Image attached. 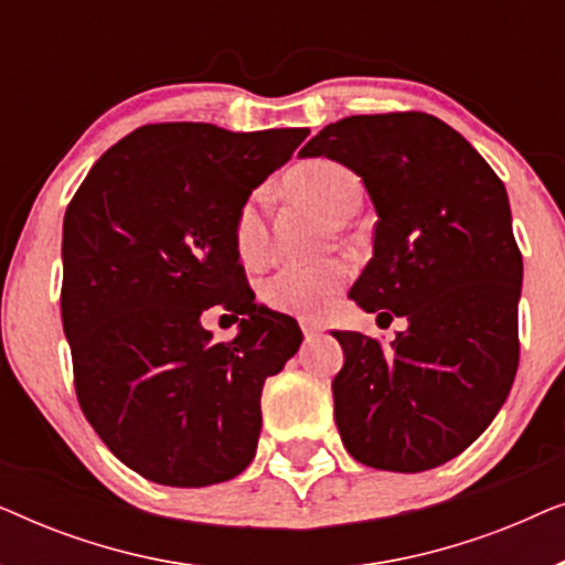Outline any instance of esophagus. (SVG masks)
Masks as SVG:
<instances>
[{
  "label": "esophagus",
  "instance_id": "obj_1",
  "mask_svg": "<svg viewBox=\"0 0 565 565\" xmlns=\"http://www.w3.org/2000/svg\"><path fill=\"white\" fill-rule=\"evenodd\" d=\"M300 329H303L306 339H311V337H316V334H321L323 323L316 321V319H300Z\"/></svg>",
  "mask_w": 565,
  "mask_h": 565
}]
</instances>
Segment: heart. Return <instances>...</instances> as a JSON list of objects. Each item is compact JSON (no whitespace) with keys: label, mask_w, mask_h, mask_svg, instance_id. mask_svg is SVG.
<instances>
[{"label":"heart","mask_w":565,"mask_h":565,"mask_svg":"<svg viewBox=\"0 0 565 565\" xmlns=\"http://www.w3.org/2000/svg\"><path fill=\"white\" fill-rule=\"evenodd\" d=\"M282 190L290 198L319 205L337 221L350 218L362 203L360 180L352 174V169L334 159L303 161L285 177ZM231 242H234L236 257L246 267H259L267 262L269 221L265 190H254L238 205L234 221H231ZM350 275V262L339 257L321 262H288L262 285V300L282 313H316L337 298Z\"/></svg>","instance_id":"heart-1"}]
</instances>
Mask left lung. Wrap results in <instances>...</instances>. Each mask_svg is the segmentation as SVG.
I'll return each instance as SVG.
<instances>
[{
	"label": "left lung",
	"instance_id": "1",
	"mask_svg": "<svg viewBox=\"0 0 565 565\" xmlns=\"http://www.w3.org/2000/svg\"><path fill=\"white\" fill-rule=\"evenodd\" d=\"M300 157L362 177L377 221L350 298L377 321H408L391 350L334 331L344 365L331 391L347 452L398 473L443 466L483 435L520 365L522 254L504 182L458 130L416 110L342 118Z\"/></svg>",
	"mask_w": 565,
	"mask_h": 565
}]
</instances>
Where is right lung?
Returning a JSON list of instances; mask_svg holds the SVG:
<instances>
[{
	"mask_svg": "<svg viewBox=\"0 0 565 565\" xmlns=\"http://www.w3.org/2000/svg\"><path fill=\"white\" fill-rule=\"evenodd\" d=\"M306 136L153 122L107 149L66 207L61 319L76 401L153 483L231 481L257 452L262 385L303 334L254 303L231 221ZM213 305L239 321L231 343L199 323Z\"/></svg>",
	"mask_w": 565,
	"mask_h": 565,
	"instance_id": "right-lung-1",
	"label": "right lung"
}]
</instances>
